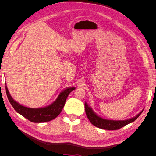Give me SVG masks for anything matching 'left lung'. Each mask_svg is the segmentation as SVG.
Returning <instances> with one entry per match:
<instances>
[{
    "instance_id": "left-lung-1",
    "label": "left lung",
    "mask_w": 156,
    "mask_h": 156,
    "mask_svg": "<svg viewBox=\"0 0 156 156\" xmlns=\"http://www.w3.org/2000/svg\"><path fill=\"white\" fill-rule=\"evenodd\" d=\"M84 107H85V112L87 116L91 122V124L99 128L107 129V130H116L122 128V127L126 126L131 122H134L137 118L140 115L143 111H141L139 114L136 116L132 118L131 119L126 120H108L103 119L102 118L98 116L92 110L90 107H89L87 103H84Z\"/></svg>"
}]
</instances>
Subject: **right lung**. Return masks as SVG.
I'll return each instance as SVG.
<instances>
[{
	"label": "right lung",
	"instance_id": "add662e5",
	"mask_svg": "<svg viewBox=\"0 0 156 156\" xmlns=\"http://www.w3.org/2000/svg\"><path fill=\"white\" fill-rule=\"evenodd\" d=\"M74 89V87L66 89L65 90L60 94L56 100L53 103H52L51 105L48 107L40 108H31L23 106L16 101H14L8 92L7 87L6 86L7 97L14 109L19 114L26 118L30 122H35V123L49 122L55 119L56 116H58L65 105L66 100L69 94L73 91Z\"/></svg>",
	"mask_w": 156,
	"mask_h": 156
}]
</instances>
